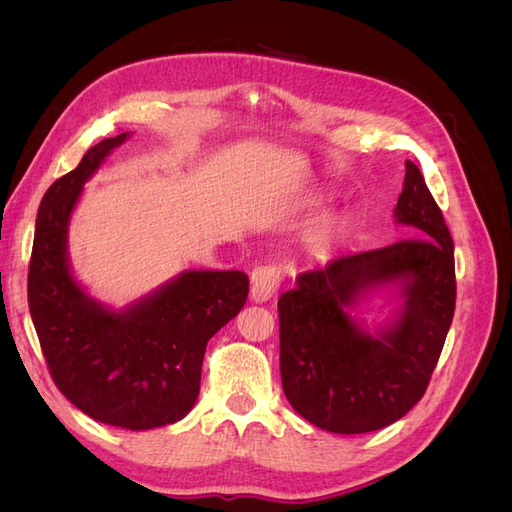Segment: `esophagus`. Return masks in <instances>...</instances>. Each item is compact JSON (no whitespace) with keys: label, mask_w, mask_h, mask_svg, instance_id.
I'll return each instance as SVG.
<instances>
[{"label":"esophagus","mask_w":512,"mask_h":512,"mask_svg":"<svg viewBox=\"0 0 512 512\" xmlns=\"http://www.w3.org/2000/svg\"><path fill=\"white\" fill-rule=\"evenodd\" d=\"M282 282V271L277 269L275 265H267V267H258L252 273V288H250V297L254 303H265L269 301L275 290L280 288Z\"/></svg>","instance_id":"esophagus-1"}]
</instances>
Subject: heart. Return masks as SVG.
Instances as JSON below:
<instances>
[{
    "mask_svg": "<svg viewBox=\"0 0 512 512\" xmlns=\"http://www.w3.org/2000/svg\"><path fill=\"white\" fill-rule=\"evenodd\" d=\"M318 203L309 205V209H318ZM350 235V222L342 215H335V218H329L320 222L307 237V250L312 252L316 258H331L335 252L342 250L346 245Z\"/></svg>",
    "mask_w": 512,
    "mask_h": 512,
    "instance_id": "obj_1",
    "label": "heart"
}]
</instances>
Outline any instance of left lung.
Instances as JSON below:
<instances>
[{
	"instance_id": "left-lung-1",
	"label": "left lung",
	"mask_w": 512,
	"mask_h": 512,
	"mask_svg": "<svg viewBox=\"0 0 512 512\" xmlns=\"http://www.w3.org/2000/svg\"><path fill=\"white\" fill-rule=\"evenodd\" d=\"M393 218L412 239L305 271L277 301L286 399L324 431L352 436L406 416L425 395L451 329L455 247L410 160ZM378 291H389L398 307L369 328L355 312Z\"/></svg>"
}]
</instances>
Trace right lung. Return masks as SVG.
<instances>
[{
	"mask_svg": "<svg viewBox=\"0 0 512 512\" xmlns=\"http://www.w3.org/2000/svg\"><path fill=\"white\" fill-rule=\"evenodd\" d=\"M128 138H104L46 190L27 299L46 365L70 404L94 421L145 431L173 425L194 408L207 342L241 312L250 282L243 271L188 269L115 309L76 280L68 254L72 213L85 183Z\"/></svg>",
	"mask_w": 512,
	"mask_h": 512,
	"instance_id": "add662e5",
	"label": "right lung"
}]
</instances>
